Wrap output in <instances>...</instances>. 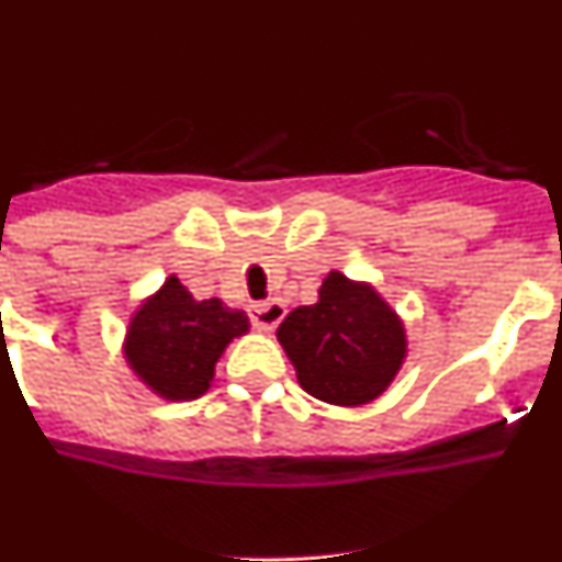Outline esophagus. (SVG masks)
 Masks as SVG:
<instances>
[{
  "mask_svg": "<svg viewBox=\"0 0 562 562\" xmlns=\"http://www.w3.org/2000/svg\"><path fill=\"white\" fill-rule=\"evenodd\" d=\"M286 315V306L281 301H267V304H256L250 310V321L256 329L261 331H272Z\"/></svg>",
  "mask_w": 562,
  "mask_h": 562,
  "instance_id": "esophagus-1",
  "label": "esophagus"
}]
</instances>
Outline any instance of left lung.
Returning a JSON list of instances; mask_svg holds the SVG:
<instances>
[{"instance_id": "8db88e82", "label": "left lung", "mask_w": 562, "mask_h": 562, "mask_svg": "<svg viewBox=\"0 0 562 562\" xmlns=\"http://www.w3.org/2000/svg\"><path fill=\"white\" fill-rule=\"evenodd\" d=\"M297 382L315 400L360 408L389 391L408 357L402 317L366 281L331 270L317 301L297 306L276 331Z\"/></svg>"}]
</instances>
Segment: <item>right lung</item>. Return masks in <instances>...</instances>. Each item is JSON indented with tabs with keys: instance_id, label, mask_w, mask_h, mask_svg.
Listing matches in <instances>:
<instances>
[{
	"instance_id": "1",
	"label": "right lung",
	"mask_w": 562,
	"mask_h": 562,
	"mask_svg": "<svg viewBox=\"0 0 562 562\" xmlns=\"http://www.w3.org/2000/svg\"><path fill=\"white\" fill-rule=\"evenodd\" d=\"M247 331L245 312L231 310L220 297L196 301L180 278L168 276L128 317L123 357L160 400H200L211 389L220 357Z\"/></svg>"
}]
</instances>
